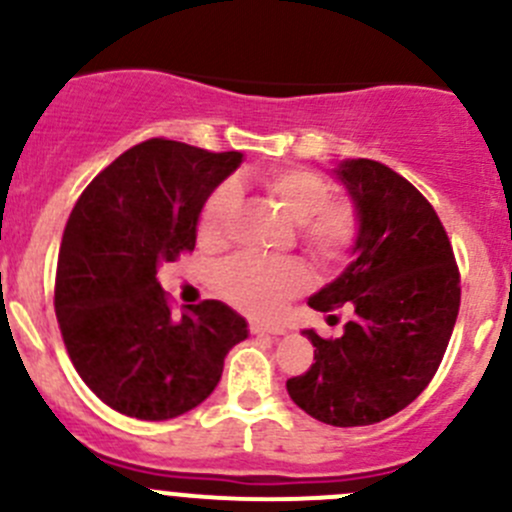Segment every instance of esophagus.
Masks as SVG:
<instances>
[{"label": "esophagus", "mask_w": 512, "mask_h": 512, "mask_svg": "<svg viewBox=\"0 0 512 512\" xmlns=\"http://www.w3.org/2000/svg\"><path fill=\"white\" fill-rule=\"evenodd\" d=\"M250 332L252 334H272V337H280L285 334L287 329L282 324H265V322H250Z\"/></svg>", "instance_id": "34e87169"}]
</instances>
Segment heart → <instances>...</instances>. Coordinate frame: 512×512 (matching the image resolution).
I'll list each match as a JSON object with an SVG mask.
<instances>
[{"label":"heart","mask_w":512,"mask_h":512,"mask_svg":"<svg viewBox=\"0 0 512 512\" xmlns=\"http://www.w3.org/2000/svg\"><path fill=\"white\" fill-rule=\"evenodd\" d=\"M262 188L277 208L297 225V235L309 257L334 262L352 247L359 218L349 203H332V188L322 175L304 168H277L262 178ZM232 185L215 190L198 220V240L220 245L235 210ZM307 285V272L299 262H265L255 257H235L218 272V289L230 304L247 314H272L287 297Z\"/></svg>","instance_id":"heart-1"}]
</instances>
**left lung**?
Wrapping results in <instances>:
<instances>
[{
    "label": "left lung",
    "instance_id": "obj_1",
    "mask_svg": "<svg viewBox=\"0 0 512 512\" xmlns=\"http://www.w3.org/2000/svg\"><path fill=\"white\" fill-rule=\"evenodd\" d=\"M359 218L352 262L309 307H352L339 339L304 337L314 364L287 381L294 404L329 426H371L399 414L441 364L461 307L451 242L426 198L386 165L347 158L334 168Z\"/></svg>",
    "mask_w": 512,
    "mask_h": 512
}]
</instances>
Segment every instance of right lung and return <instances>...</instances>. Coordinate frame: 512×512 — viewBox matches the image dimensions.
Listing matches in <instances>:
<instances>
[{"mask_svg": "<svg viewBox=\"0 0 512 512\" xmlns=\"http://www.w3.org/2000/svg\"><path fill=\"white\" fill-rule=\"evenodd\" d=\"M242 163L178 141L138 143L91 180L71 210L54 307L84 384L113 411L168 421L203 404L225 356L247 339L218 299L170 314L156 275L193 250L205 203Z\"/></svg>", "mask_w": 512, "mask_h": 512, "instance_id": "1", "label": "right lung"}]
</instances>
